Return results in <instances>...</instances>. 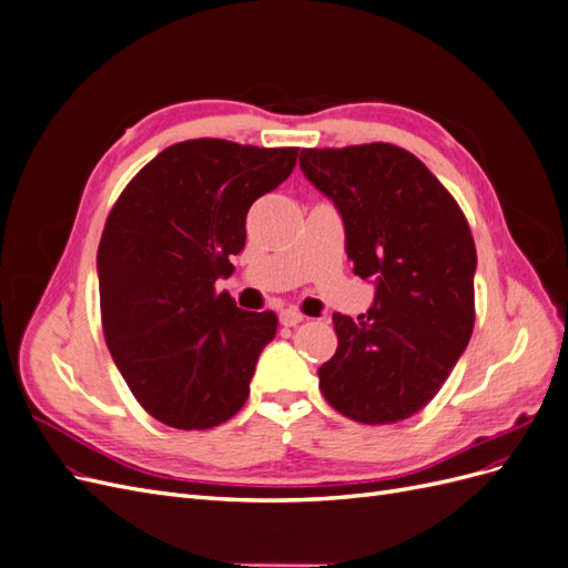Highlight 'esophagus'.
I'll list each match as a JSON object with an SVG mask.
<instances>
[{"instance_id":"1","label":"esophagus","mask_w":568,"mask_h":568,"mask_svg":"<svg viewBox=\"0 0 568 568\" xmlns=\"http://www.w3.org/2000/svg\"><path fill=\"white\" fill-rule=\"evenodd\" d=\"M305 317L298 313V311H291V307H288V311H282L280 313V322L284 324V326H296V324H301Z\"/></svg>"}]
</instances>
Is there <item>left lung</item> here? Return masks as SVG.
Segmentation results:
<instances>
[{
  "label": "left lung",
  "instance_id": "8db88e82",
  "mask_svg": "<svg viewBox=\"0 0 568 568\" xmlns=\"http://www.w3.org/2000/svg\"><path fill=\"white\" fill-rule=\"evenodd\" d=\"M301 170L336 205L353 272L374 284L367 315L334 313L338 348L320 388L355 422H403L440 390L474 332L467 217L400 146L303 149Z\"/></svg>",
  "mask_w": 568,
  "mask_h": 568
}]
</instances>
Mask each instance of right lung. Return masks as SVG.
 Instances as JSON below:
<instances>
[{"instance_id": "right-lung-1", "label": "right lung", "mask_w": 568, "mask_h": 568, "mask_svg": "<svg viewBox=\"0 0 568 568\" xmlns=\"http://www.w3.org/2000/svg\"><path fill=\"white\" fill-rule=\"evenodd\" d=\"M296 146L227 140L168 146L125 186L97 253L101 324L118 372L153 419L211 428L234 417L274 313L236 307L215 282L246 244L255 199L294 170Z\"/></svg>"}]
</instances>
